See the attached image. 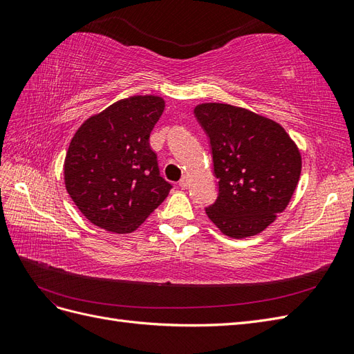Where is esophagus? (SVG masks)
Returning a JSON list of instances; mask_svg holds the SVG:
<instances>
[{
    "mask_svg": "<svg viewBox=\"0 0 354 354\" xmlns=\"http://www.w3.org/2000/svg\"><path fill=\"white\" fill-rule=\"evenodd\" d=\"M178 186H180L181 189H187V186H189V177H187V176L181 177V180L178 181Z\"/></svg>",
    "mask_w": 354,
    "mask_h": 354,
    "instance_id": "34e87169",
    "label": "esophagus"
}]
</instances>
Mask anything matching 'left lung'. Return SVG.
<instances>
[{
    "label": "left lung",
    "instance_id": "1",
    "mask_svg": "<svg viewBox=\"0 0 354 354\" xmlns=\"http://www.w3.org/2000/svg\"><path fill=\"white\" fill-rule=\"evenodd\" d=\"M195 115L209 137L218 196L208 218L233 239L263 232L291 201L301 153L281 124L226 103H202Z\"/></svg>",
    "mask_w": 354,
    "mask_h": 354
}]
</instances>
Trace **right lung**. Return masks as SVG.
Wrapping results in <instances>:
<instances>
[{"instance_id":"1","label":"right lung","mask_w":354,"mask_h":354,"mask_svg":"<svg viewBox=\"0 0 354 354\" xmlns=\"http://www.w3.org/2000/svg\"><path fill=\"white\" fill-rule=\"evenodd\" d=\"M165 109L158 95H133L90 116L72 137L63 165L75 205L95 226L131 233L173 187L159 176L149 136Z\"/></svg>"}]
</instances>
